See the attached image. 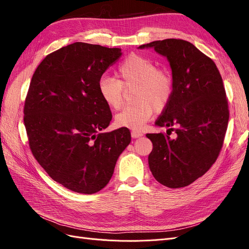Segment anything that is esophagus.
<instances>
[{
  "label": "esophagus",
  "mask_w": 249,
  "mask_h": 249,
  "mask_svg": "<svg viewBox=\"0 0 249 249\" xmlns=\"http://www.w3.org/2000/svg\"><path fill=\"white\" fill-rule=\"evenodd\" d=\"M131 135H132V138H139L143 136V134L141 132H137V131H133Z\"/></svg>",
  "instance_id": "esophagus-1"
}]
</instances>
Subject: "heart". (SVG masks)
<instances>
[{
	"label": "heart",
	"instance_id": "1",
	"mask_svg": "<svg viewBox=\"0 0 249 249\" xmlns=\"http://www.w3.org/2000/svg\"><path fill=\"white\" fill-rule=\"evenodd\" d=\"M117 79L105 77L99 83L102 100L113 110L122 108L126 90H134L136 105L125 107L115 116L120 127L140 131L153 116L154 110L161 112L170 103L175 84L170 72L158 70L145 57L132 55L119 65Z\"/></svg>",
	"mask_w": 249,
	"mask_h": 249
}]
</instances>
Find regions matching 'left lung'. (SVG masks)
<instances>
[{
  "label": "left lung",
  "instance_id": "left-lung-1",
  "mask_svg": "<svg viewBox=\"0 0 249 249\" xmlns=\"http://www.w3.org/2000/svg\"><path fill=\"white\" fill-rule=\"evenodd\" d=\"M138 49L166 57L175 84L170 103L156 120L168 127L166 134H146L153 142L149 169L160 184L183 188L205 175L222 147L230 117L222 78L213 60L186 40H156Z\"/></svg>",
  "mask_w": 249,
  "mask_h": 249
}]
</instances>
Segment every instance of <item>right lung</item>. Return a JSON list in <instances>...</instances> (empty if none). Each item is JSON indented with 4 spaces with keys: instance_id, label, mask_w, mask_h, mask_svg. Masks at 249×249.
<instances>
[{
    "instance_id": "add662e5",
    "label": "right lung",
    "mask_w": 249,
    "mask_h": 249,
    "mask_svg": "<svg viewBox=\"0 0 249 249\" xmlns=\"http://www.w3.org/2000/svg\"><path fill=\"white\" fill-rule=\"evenodd\" d=\"M122 55L118 48L74 42L44 58L30 83L24 109L30 148L48 175L73 192L102 190L131 142L126 127L101 132L112 114L99 83Z\"/></svg>"
}]
</instances>
